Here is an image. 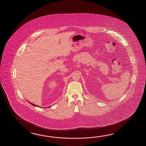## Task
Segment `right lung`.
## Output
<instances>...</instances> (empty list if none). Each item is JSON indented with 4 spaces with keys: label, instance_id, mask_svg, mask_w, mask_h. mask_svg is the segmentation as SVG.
<instances>
[{
    "label": "right lung",
    "instance_id": "obj_1",
    "mask_svg": "<svg viewBox=\"0 0 146 146\" xmlns=\"http://www.w3.org/2000/svg\"><path fill=\"white\" fill-rule=\"evenodd\" d=\"M30 103V104H32V106H36V105H35V104H33V103H30V102H29Z\"/></svg>",
    "mask_w": 146,
    "mask_h": 146
}]
</instances>
